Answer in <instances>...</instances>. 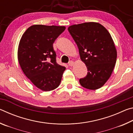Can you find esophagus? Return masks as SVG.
<instances>
[{
	"label": "esophagus",
	"mask_w": 133,
	"mask_h": 133,
	"mask_svg": "<svg viewBox=\"0 0 133 133\" xmlns=\"http://www.w3.org/2000/svg\"><path fill=\"white\" fill-rule=\"evenodd\" d=\"M68 64H69V66L72 67V66H73V65H74V62L73 61H70Z\"/></svg>",
	"instance_id": "34e87169"
}]
</instances>
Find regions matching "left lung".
Instances as JSON below:
<instances>
[{
    "instance_id": "obj_1",
    "label": "left lung",
    "mask_w": 133,
    "mask_h": 133,
    "mask_svg": "<svg viewBox=\"0 0 133 133\" xmlns=\"http://www.w3.org/2000/svg\"><path fill=\"white\" fill-rule=\"evenodd\" d=\"M68 30L88 71L87 76L79 80L80 84L90 90L100 88L110 78L116 63L117 51L111 35L96 22L74 24Z\"/></svg>"
}]
</instances>
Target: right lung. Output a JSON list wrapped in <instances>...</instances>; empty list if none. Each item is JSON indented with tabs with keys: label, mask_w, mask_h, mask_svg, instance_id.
<instances>
[{
	"label": "right lung",
	"mask_w": 133,
	"mask_h": 133,
	"mask_svg": "<svg viewBox=\"0 0 133 133\" xmlns=\"http://www.w3.org/2000/svg\"><path fill=\"white\" fill-rule=\"evenodd\" d=\"M66 27L33 25L20 40L18 60L23 73L43 91L53 90L59 85L66 67L56 62L53 44Z\"/></svg>",
	"instance_id": "add662e5"
}]
</instances>
